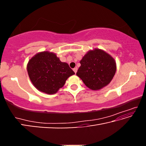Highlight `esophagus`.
I'll return each instance as SVG.
<instances>
[{
	"instance_id": "esophagus-1",
	"label": "esophagus",
	"mask_w": 146,
	"mask_h": 146,
	"mask_svg": "<svg viewBox=\"0 0 146 146\" xmlns=\"http://www.w3.org/2000/svg\"><path fill=\"white\" fill-rule=\"evenodd\" d=\"M77 70H78V68H76V67H75V68L73 69V71H74V72H75V73H76V71H77Z\"/></svg>"
}]
</instances>
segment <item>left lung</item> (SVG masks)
Instances as JSON below:
<instances>
[{
  "instance_id": "left-lung-1",
  "label": "left lung",
  "mask_w": 146,
  "mask_h": 146,
  "mask_svg": "<svg viewBox=\"0 0 146 146\" xmlns=\"http://www.w3.org/2000/svg\"><path fill=\"white\" fill-rule=\"evenodd\" d=\"M77 75L88 88L101 90L111 82L117 70L115 59L102 49L90 50L80 61Z\"/></svg>"
}]
</instances>
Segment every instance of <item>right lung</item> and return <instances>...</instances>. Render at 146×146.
<instances>
[{
  "mask_svg": "<svg viewBox=\"0 0 146 146\" xmlns=\"http://www.w3.org/2000/svg\"><path fill=\"white\" fill-rule=\"evenodd\" d=\"M27 71L33 85L49 95L56 93L75 72L55 53L48 51L36 53L29 60Z\"/></svg>",
  "mask_w": 146,
  "mask_h": 146,
  "instance_id": "add662e5",
  "label": "right lung"
}]
</instances>
